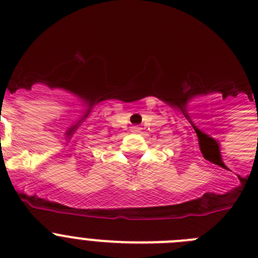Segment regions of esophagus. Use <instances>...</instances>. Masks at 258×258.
Returning a JSON list of instances; mask_svg holds the SVG:
<instances>
[{
    "mask_svg": "<svg viewBox=\"0 0 258 258\" xmlns=\"http://www.w3.org/2000/svg\"><path fill=\"white\" fill-rule=\"evenodd\" d=\"M141 127L140 126H132L131 127V132H140Z\"/></svg>",
    "mask_w": 258,
    "mask_h": 258,
    "instance_id": "34e87169",
    "label": "esophagus"
}]
</instances>
